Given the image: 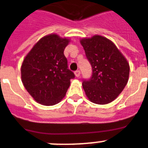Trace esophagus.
I'll use <instances>...</instances> for the list:
<instances>
[{
    "mask_svg": "<svg viewBox=\"0 0 148 148\" xmlns=\"http://www.w3.org/2000/svg\"><path fill=\"white\" fill-rule=\"evenodd\" d=\"M75 76H76V77L80 76V75H81L80 70H76V71L75 72Z\"/></svg>",
    "mask_w": 148,
    "mask_h": 148,
    "instance_id": "34e87169",
    "label": "esophagus"
}]
</instances>
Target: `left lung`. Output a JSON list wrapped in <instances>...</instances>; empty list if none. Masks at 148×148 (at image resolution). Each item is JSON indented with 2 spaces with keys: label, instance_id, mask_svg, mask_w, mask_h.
<instances>
[{
  "label": "left lung",
  "instance_id": "1",
  "mask_svg": "<svg viewBox=\"0 0 148 148\" xmlns=\"http://www.w3.org/2000/svg\"><path fill=\"white\" fill-rule=\"evenodd\" d=\"M80 42L92 67L91 77L83 79L86 96L96 104L111 103L127 85L128 62L116 45L104 36L96 35L82 39Z\"/></svg>",
  "mask_w": 148,
  "mask_h": 148
}]
</instances>
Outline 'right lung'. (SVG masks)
I'll use <instances>...</instances> for the list:
<instances>
[{
	"label": "right lung",
	"instance_id": "add662e5",
	"mask_svg": "<svg viewBox=\"0 0 148 148\" xmlns=\"http://www.w3.org/2000/svg\"><path fill=\"white\" fill-rule=\"evenodd\" d=\"M69 40L57 34L40 39L25 57L21 81L31 97L44 106H53L65 97L75 74L68 69L64 51Z\"/></svg>",
	"mask_w": 148,
	"mask_h": 148
}]
</instances>
